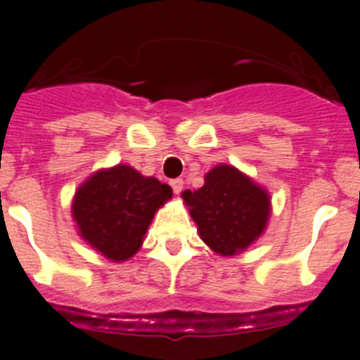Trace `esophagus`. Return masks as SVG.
Returning a JSON list of instances; mask_svg holds the SVG:
<instances>
[{
    "label": "esophagus",
    "instance_id": "esophagus-1",
    "mask_svg": "<svg viewBox=\"0 0 360 360\" xmlns=\"http://www.w3.org/2000/svg\"><path fill=\"white\" fill-rule=\"evenodd\" d=\"M170 186H172V191H174V193L179 195L181 191H183L184 183H183V179H172V181H170Z\"/></svg>",
    "mask_w": 360,
    "mask_h": 360
}]
</instances>
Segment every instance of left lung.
I'll return each instance as SVG.
<instances>
[{"instance_id":"obj_1","label":"left lung","mask_w":360,"mask_h":360,"mask_svg":"<svg viewBox=\"0 0 360 360\" xmlns=\"http://www.w3.org/2000/svg\"><path fill=\"white\" fill-rule=\"evenodd\" d=\"M198 235L219 256H237L266 230L270 193L237 167L219 163L203 176V186L181 193Z\"/></svg>"}]
</instances>
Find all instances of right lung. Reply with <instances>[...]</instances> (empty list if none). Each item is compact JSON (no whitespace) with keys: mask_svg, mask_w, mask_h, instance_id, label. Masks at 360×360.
I'll return each mask as SVG.
<instances>
[{"mask_svg":"<svg viewBox=\"0 0 360 360\" xmlns=\"http://www.w3.org/2000/svg\"><path fill=\"white\" fill-rule=\"evenodd\" d=\"M172 198V188L118 163L86 177L71 202L78 235L112 263L137 254L160 207Z\"/></svg>","mask_w":360,"mask_h":360,"instance_id":"obj_1","label":"right lung"}]
</instances>
